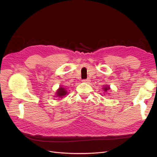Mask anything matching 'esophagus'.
Here are the masks:
<instances>
[{
  "label": "esophagus",
  "mask_w": 157,
  "mask_h": 157,
  "mask_svg": "<svg viewBox=\"0 0 157 157\" xmlns=\"http://www.w3.org/2000/svg\"><path fill=\"white\" fill-rule=\"evenodd\" d=\"M82 82H85V83H89L90 82V78L84 79V80H82Z\"/></svg>",
  "instance_id": "1"
}]
</instances>
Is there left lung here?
<instances>
[{
  "label": "left lung",
  "mask_w": 157,
  "mask_h": 157,
  "mask_svg": "<svg viewBox=\"0 0 157 157\" xmlns=\"http://www.w3.org/2000/svg\"><path fill=\"white\" fill-rule=\"evenodd\" d=\"M104 91L106 92L107 90H109V89H110V88H109V86H104Z\"/></svg>",
  "instance_id": "1"
}]
</instances>
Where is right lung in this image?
Here are the masks:
<instances>
[{"label": "right lung", "instance_id": "obj_1", "mask_svg": "<svg viewBox=\"0 0 157 157\" xmlns=\"http://www.w3.org/2000/svg\"><path fill=\"white\" fill-rule=\"evenodd\" d=\"M67 92L66 91V90H65L64 88H62V87H60L58 91L56 92V95H57V97H59V98H62L64 96H65L66 94H67Z\"/></svg>", "mask_w": 157, "mask_h": 157}]
</instances>
